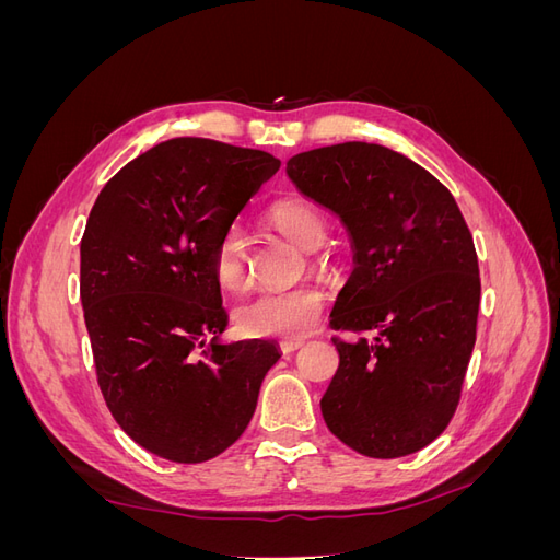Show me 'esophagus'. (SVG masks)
<instances>
[{"label": "esophagus", "mask_w": 560, "mask_h": 560, "mask_svg": "<svg viewBox=\"0 0 560 560\" xmlns=\"http://www.w3.org/2000/svg\"><path fill=\"white\" fill-rule=\"evenodd\" d=\"M301 346H303L301 338H287V341H280V350H282L284 354H290V352L299 350Z\"/></svg>", "instance_id": "34e87169"}]
</instances>
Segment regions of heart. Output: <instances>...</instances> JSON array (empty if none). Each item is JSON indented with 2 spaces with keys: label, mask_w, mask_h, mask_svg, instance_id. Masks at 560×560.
Returning a JSON list of instances; mask_svg holds the SVG:
<instances>
[{
  "label": "heart",
  "mask_w": 560,
  "mask_h": 560,
  "mask_svg": "<svg viewBox=\"0 0 560 560\" xmlns=\"http://www.w3.org/2000/svg\"><path fill=\"white\" fill-rule=\"evenodd\" d=\"M273 226L299 245L303 252H315L327 241V222L313 206L303 200H282L270 210ZM217 282L229 292H238L249 280V241L241 224L229 226L219 238L212 257ZM325 292L317 284H296L284 290H264L243 301L233 311L235 327L252 338H292L313 329Z\"/></svg>",
  "instance_id": "heart-1"
}]
</instances>
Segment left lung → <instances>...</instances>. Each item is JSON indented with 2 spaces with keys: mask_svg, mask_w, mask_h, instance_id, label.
<instances>
[{
  "mask_svg": "<svg viewBox=\"0 0 560 560\" xmlns=\"http://www.w3.org/2000/svg\"><path fill=\"white\" fill-rule=\"evenodd\" d=\"M301 196L341 219L354 268L331 327L338 369L319 401L327 428L369 457H401L446 430L477 341L471 233L446 186L397 151L343 142L287 161Z\"/></svg>",
  "mask_w": 560,
  "mask_h": 560,
  "instance_id": "8db88e82",
  "label": "left lung"
}]
</instances>
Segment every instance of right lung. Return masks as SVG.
Returning <instances> with one entry per match:
<instances>
[{
	"mask_svg": "<svg viewBox=\"0 0 560 560\" xmlns=\"http://www.w3.org/2000/svg\"><path fill=\"white\" fill-rule=\"evenodd\" d=\"M280 161L257 149L175 138L100 191L81 238V303L97 383L132 442L206 463L257 409L273 341H222L229 315L214 247Z\"/></svg>",
	"mask_w": 560,
	"mask_h": 560,
	"instance_id": "add662e5",
	"label": "right lung"
}]
</instances>
